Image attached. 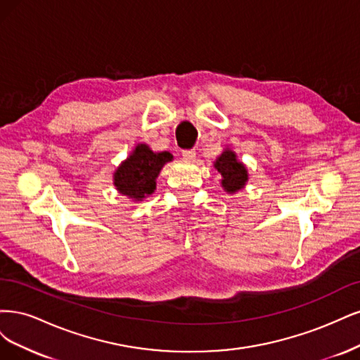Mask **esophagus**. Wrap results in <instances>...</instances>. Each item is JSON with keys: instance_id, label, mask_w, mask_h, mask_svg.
Wrapping results in <instances>:
<instances>
[{"instance_id": "esophagus-1", "label": "esophagus", "mask_w": 360, "mask_h": 360, "mask_svg": "<svg viewBox=\"0 0 360 360\" xmlns=\"http://www.w3.org/2000/svg\"><path fill=\"white\" fill-rule=\"evenodd\" d=\"M195 157V150L194 149H184L182 150V158L184 160H193Z\"/></svg>"}]
</instances>
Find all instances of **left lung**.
<instances>
[{
	"instance_id": "obj_1",
	"label": "left lung",
	"mask_w": 360,
	"mask_h": 360,
	"mask_svg": "<svg viewBox=\"0 0 360 360\" xmlns=\"http://www.w3.org/2000/svg\"><path fill=\"white\" fill-rule=\"evenodd\" d=\"M215 169L221 173L223 176V187L229 193H235L240 190L245 182L248 181V173L243 165L236 160L235 153L231 150H224L215 161Z\"/></svg>"
}]
</instances>
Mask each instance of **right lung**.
Masks as SVG:
<instances>
[{
    "label": "right lung",
    "mask_w": 360,
    "mask_h": 360,
    "mask_svg": "<svg viewBox=\"0 0 360 360\" xmlns=\"http://www.w3.org/2000/svg\"><path fill=\"white\" fill-rule=\"evenodd\" d=\"M169 153H153L146 145H137L133 154L115 172V185L121 194L142 200L155 190V178L167 161Z\"/></svg>",
    "instance_id": "right-lung-1"
}]
</instances>
